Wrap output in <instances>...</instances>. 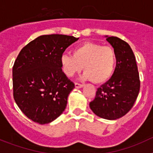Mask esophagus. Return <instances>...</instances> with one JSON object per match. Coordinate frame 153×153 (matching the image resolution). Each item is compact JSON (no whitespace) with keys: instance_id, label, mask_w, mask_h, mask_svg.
Masks as SVG:
<instances>
[{"instance_id":"1","label":"esophagus","mask_w":153,"mask_h":153,"mask_svg":"<svg viewBox=\"0 0 153 153\" xmlns=\"http://www.w3.org/2000/svg\"><path fill=\"white\" fill-rule=\"evenodd\" d=\"M75 87L76 88H82V87H83V85L80 84V83H75Z\"/></svg>"}]
</instances>
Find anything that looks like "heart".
Listing matches in <instances>:
<instances>
[{
    "instance_id": "obj_1",
    "label": "heart",
    "mask_w": 153,
    "mask_h": 153,
    "mask_svg": "<svg viewBox=\"0 0 153 153\" xmlns=\"http://www.w3.org/2000/svg\"><path fill=\"white\" fill-rule=\"evenodd\" d=\"M60 65L63 74L72 77L83 67V79L103 83L111 77L117 66V54L113 47L86 42L74 48L73 55L63 54Z\"/></svg>"
}]
</instances>
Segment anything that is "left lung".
<instances>
[{"mask_svg":"<svg viewBox=\"0 0 153 153\" xmlns=\"http://www.w3.org/2000/svg\"><path fill=\"white\" fill-rule=\"evenodd\" d=\"M105 37L116 52L117 66L111 78L97 89L90 107L99 117L114 120L133 106L140 92V76L130 46L117 36Z\"/></svg>","mask_w":153,"mask_h":153,"instance_id":"8db88e82","label":"left lung"}]
</instances>
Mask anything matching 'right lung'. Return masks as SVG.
<instances>
[{"instance_id": "1", "label": "right lung", "mask_w": 153, "mask_h": 153, "mask_svg": "<svg viewBox=\"0 0 153 153\" xmlns=\"http://www.w3.org/2000/svg\"><path fill=\"white\" fill-rule=\"evenodd\" d=\"M79 38L42 35L19 53L13 67V98L27 117L50 123L63 113L74 83L63 74L60 56Z\"/></svg>"}]
</instances>
